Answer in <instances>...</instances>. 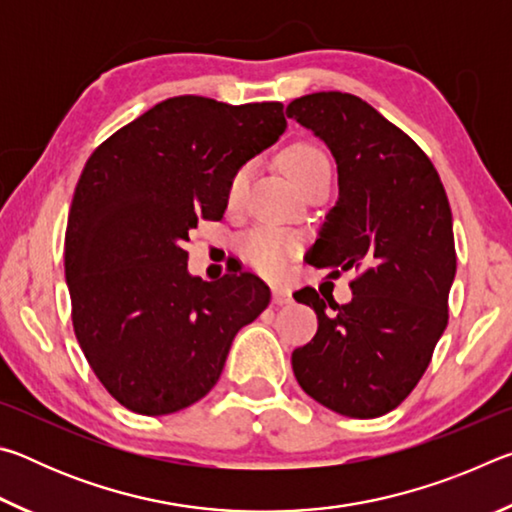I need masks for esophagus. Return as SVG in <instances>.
I'll return each instance as SVG.
<instances>
[{"instance_id": "obj_1", "label": "esophagus", "mask_w": 512, "mask_h": 512, "mask_svg": "<svg viewBox=\"0 0 512 512\" xmlns=\"http://www.w3.org/2000/svg\"><path fill=\"white\" fill-rule=\"evenodd\" d=\"M273 302H275V305H289L291 291L287 287H282V284H275V287H273Z\"/></svg>"}]
</instances>
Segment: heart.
<instances>
[{
    "label": "heart",
    "instance_id": "heart-1",
    "mask_svg": "<svg viewBox=\"0 0 512 512\" xmlns=\"http://www.w3.org/2000/svg\"><path fill=\"white\" fill-rule=\"evenodd\" d=\"M282 167L287 171V176L302 187L307 180L314 176V173L329 169L327 158L318 149L309 144H293L287 151L282 153ZM248 180V167H241L232 173L228 183V201L235 203L241 196ZM241 248H244V255L248 262L262 273H280L282 266L287 264V259L293 253V241L284 235H277L271 230H259L248 235L241 241Z\"/></svg>",
    "mask_w": 512,
    "mask_h": 512
}]
</instances>
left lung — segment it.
Listing matches in <instances>:
<instances>
[{"mask_svg":"<svg viewBox=\"0 0 512 512\" xmlns=\"http://www.w3.org/2000/svg\"><path fill=\"white\" fill-rule=\"evenodd\" d=\"M287 117L327 144L339 171L307 262L361 271L348 305L293 293L318 316L314 339L291 354L293 375L327 409L379 418L413 391L447 327L456 250L445 187L420 146L354 94H307Z\"/></svg>","mask_w":512,"mask_h":512,"instance_id":"1","label":"left lung"}]
</instances>
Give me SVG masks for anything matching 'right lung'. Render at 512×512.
Listing matches in <instances>:
<instances>
[{
	"label": "right lung",
	"instance_id": "1",
	"mask_svg": "<svg viewBox=\"0 0 512 512\" xmlns=\"http://www.w3.org/2000/svg\"><path fill=\"white\" fill-rule=\"evenodd\" d=\"M277 101L173 97L110 135L85 162L65 232L76 339L115 400L140 415L212 391L230 345L271 291L253 273L187 271L198 221H219L232 173L280 140Z\"/></svg>",
	"mask_w": 512,
	"mask_h": 512
}]
</instances>
